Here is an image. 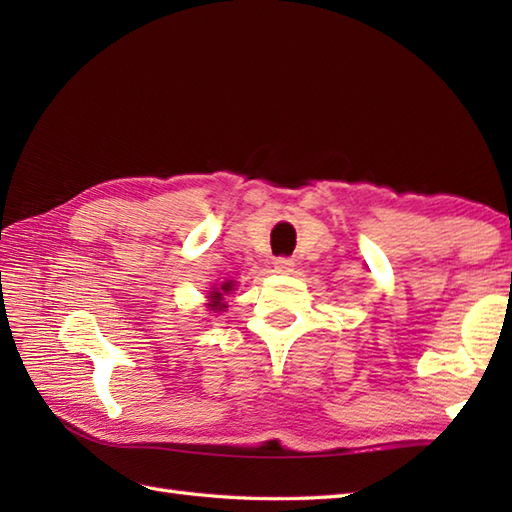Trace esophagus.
I'll list each match as a JSON object with an SVG mask.
<instances>
[{
	"mask_svg": "<svg viewBox=\"0 0 512 512\" xmlns=\"http://www.w3.org/2000/svg\"><path fill=\"white\" fill-rule=\"evenodd\" d=\"M292 266H295V264H292V259H288V257H277L275 259V270H277V273H290V270H292Z\"/></svg>",
	"mask_w": 512,
	"mask_h": 512,
	"instance_id": "34e87169",
	"label": "esophagus"
}]
</instances>
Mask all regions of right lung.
Instances as JSON below:
<instances>
[{
  "label": "right lung",
  "mask_w": 512,
  "mask_h": 512,
  "mask_svg": "<svg viewBox=\"0 0 512 512\" xmlns=\"http://www.w3.org/2000/svg\"><path fill=\"white\" fill-rule=\"evenodd\" d=\"M235 290V284L231 279H226V281H222L220 286H213V290L209 292V303H206V306H209V310H215V312H222V310H226V301H224V297L226 295H231V292Z\"/></svg>",
  "instance_id": "1"
}]
</instances>
